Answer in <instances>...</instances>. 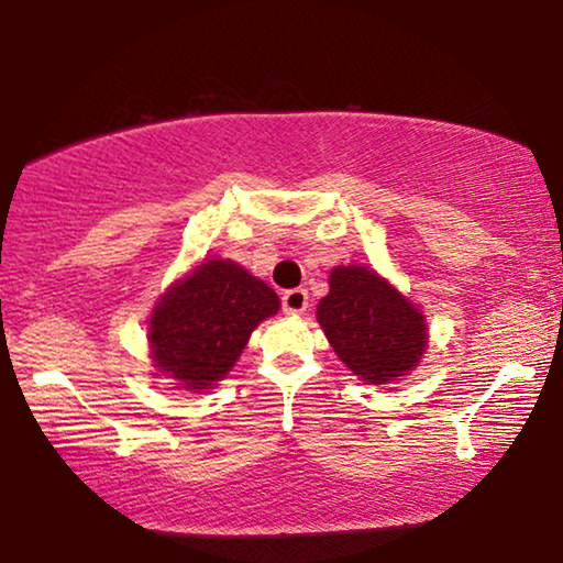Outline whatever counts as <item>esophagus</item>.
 <instances>
[{"instance_id": "34e87169", "label": "esophagus", "mask_w": 563, "mask_h": 563, "mask_svg": "<svg viewBox=\"0 0 563 563\" xmlns=\"http://www.w3.org/2000/svg\"><path fill=\"white\" fill-rule=\"evenodd\" d=\"M307 305H310V295H307V289H287L282 295V310L289 312V314H302L307 310Z\"/></svg>"}]
</instances>
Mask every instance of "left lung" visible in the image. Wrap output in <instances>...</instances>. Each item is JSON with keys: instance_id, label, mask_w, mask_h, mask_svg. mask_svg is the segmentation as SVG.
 Wrapping results in <instances>:
<instances>
[{"instance_id": "left-lung-1", "label": "left lung", "mask_w": 563, "mask_h": 563, "mask_svg": "<svg viewBox=\"0 0 563 563\" xmlns=\"http://www.w3.org/2000/svg\"><path fill=\"white\" fill-rule=\"evenodd\" d=\"M318 322L338 358L361 382L372 384H389L412 372L428 343L418 307L366 266L330 272V291L318 305Z\"/></svg>"}]
</instances>
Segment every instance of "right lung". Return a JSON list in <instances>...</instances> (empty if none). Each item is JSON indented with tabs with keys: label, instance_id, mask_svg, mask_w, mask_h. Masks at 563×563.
Returning <instances> with one entry per match:
<instances>
[{
	"label": "right lung",
	"instance_id": "right-lung-1",
	"mask_svg": "<svg viewBox=\"0 0 563 563\" xmlns=\"http://www.w3.org/2000/svg\"><path fill=\"white\" fill-rule=\"evenodd\" d=\"M276 310V291L245 268L222 258L205 261L153 310V361L181 387L210 389L233 368L253 328Z\"/></svg>",
	"mask_w": 563,
	"mask_h": 563
}]
</instances>
